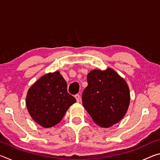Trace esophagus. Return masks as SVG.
Instances as JSON below:
<instances>
[{
    "instance_id": "obj_1",
    "label": "esophagus",
    "mask_w": 160,
    "mask_h": 160,
    "mask_svg": "<svg viewBox=\"0 0 160 160\" xmlns=\"http://www.w3.org/2000/svg\"><path fill=\"white\" fill-rule=\"evenodd\" d=\"M75 99H76V101L78 102H79L80 99V96L79 95V94H76V95H75Z\"/></svg>"
}]
</instances>
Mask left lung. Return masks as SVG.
Instances as JSON below:
<instances>
[{"mask_svg": "<svg viewBox=\"0 0 160 160\" xmlns=\"http://www.w3.org/2000/svg\"><path fill=\"white\" fill-rule=\"evenodd\" d=\"M88 85L82 93L83 107L94 123L109 128L119 122L128 111V85L115 70H93L87 77Z\"/></svg>", "mask_w": 160, "mask_h": 160, "instance_id": "8db88e82", "label": "left lung"}]
</instances>
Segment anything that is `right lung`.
<instances>
[{"instance_id":"obj_1","label":"right lung","mask_w":160,"mask_h":160,"mask_svg":"<svg viewBox=\"0 0 160 160\" xmlns=\"http://www.w3.org/2000/svg\"><path fill=\"white\" fill-rule=\"evenodd\" d=\"M76 102L68 92L67 83L58 71L40 78L27 94L26 105L32 119L44 128L58 124Z\"/></svg>"}]
</instances>
